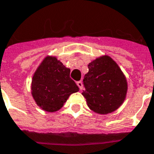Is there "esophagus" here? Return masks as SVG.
<instances>
[{"label": "esophagus", "instance_id": "34e87169", "mask_svg": "<svg viewBox=\"0 0 154 154\" xmlns=\"http://www.w3.org/2000/svg\"><path fill=\"white\" fill-rule=\"evenodd\" d=\"M77 85L78 86V87H79V89H80L81 91L82 90V88H83V86H82V82L81 81H78V82H77Z\"/></svg>", "mask_w": 154, "mask_h": 154}]
</instances>
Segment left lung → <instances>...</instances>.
Masks as SVG:
<instances>
[{
  "mask_svg": "<svg viewBox=\"0 0 154 154\" xmlns=\"http://www.w3.org/2000/svg\"><path fill=\"white\" fill-rule=\"evenodd\" d=\"M88 69L82 95L89 108L102 115L117 110L127 93V81L119 66L109 56H102L88 64Z\"/></svg>",
  "mask_w": 154,
  "mask_h": 154,
  "instance_id": "1",
  "label": "left lung"
}]
</instances>
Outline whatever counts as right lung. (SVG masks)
<instances>
[{
	"mask_svg": "<svg viewBox=\"0 0 154 154\" xmlns=\"http://www.w3.org/2000/svg\"><path fill=\"white\" fill-rule=\"evenodd\" d=\"M31 90L38 106L48 112H55L79 88L70 77L69 68L56 57H47L34 74Z\"/></svg>",
	"mask_w": 154,
	"mask_h": 154,
	"instance_id": "obj_1",
	"label": "right lung"
}]
</instances>
